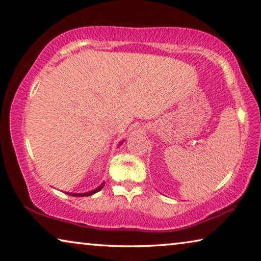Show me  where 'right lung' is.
Wrapping results in <instances>:
<instances>
[{
    "instance_id": "1",
    "label": "right lung",
    "mask_w": 261,
    "mask_h": 261,
    "mask_svg": "<svg viewBox=\"0 0 261 261\" xmlns=\"http://www.w3.org/2000/svg\"><path fill=\"white\" fill-rule=\"evenodd\" d=\"M104 185H105V182L104 183H101V185L97 188V189H95V190H93V191H89V192H85V193H70V192H66L68 193V195H70V196H72V197H88V196H91V195H94V193H96V192H98L99 190H101V189H103V187H104Z\"/></svg>"
}]
</instances>
